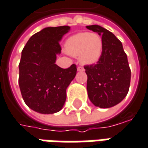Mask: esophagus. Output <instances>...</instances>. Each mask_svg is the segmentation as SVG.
<instances>
[{
    "instance_id": "1",
    "label": "esophagus",
    "mask_w": 148,
    "mask_h": 148,
    "mask_svg": "<svg viewBox=\"0 0 148 148\" xmlns=\"http://www.w3.org/2000/svg\"><path fill=\"white\" fill-rule=\"evenodd\" d=\"M77 70H78V71H84V67H82V66H78Z\"/></svg>"
}]
</instances>
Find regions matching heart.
Wrapping results in <instances>:
<instances>
[{"instance_id":"obj_1","label":"heart","mask_w":148,"mask_h":148,"mask_svg":"<svg viewBox=\"0 0 148 148\" xmlns=\"http://www.w3.org/2000/svg\"><path fill=\"white\" fill-rule=\"evenodd\" d=\"M65 49L69 55L79 57L82 64H92L102 55L103 42L97 33H77L66 41Z\"/></svg>"}]
</instances>
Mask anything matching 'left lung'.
<instances>
[{"instance_id":"left-lung-1","label":"left lung","mask_w":148,"mask_h":148,"mask_svg":"<svg viewBox=\"0 0 148 148\" xmlns=\"http://www.w3.org/2000/svg\"><path fill=\"white\" fill-rule=\"evenodd\" d=\"M86 28L101 36L102 55L96 64L85 65L88 75L87 90L92 103L100 108L119 104L128 94L131 70L127 55L119 39L99 25Z\"/></svg>"}]
</instances>
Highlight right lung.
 <instances>
[{
    "mask_svg": "<svg viewBox=\"0 0 148 148\" xmlns=\"http://www.w3.org/2000/svg\"><path fill=\"white\" fill-rule=\"evenodd\" d=\"M69 26L48 27L33 34L23 47L18 64V85L25 104L41 114L60 111L66 100V89L74 79L77 68L56 64L61 53L60 41Z\"/></svg>",
    "mask_w": 148,
    "mask_h": 148,
    "instance_id": "right-lung-1",
    "label": "right lung"
}]
</instances>
